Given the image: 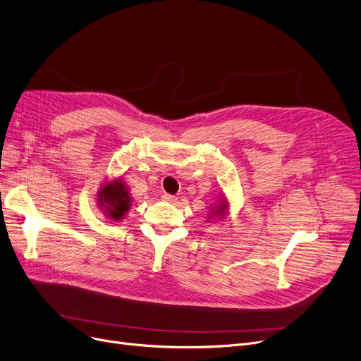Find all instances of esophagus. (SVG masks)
Here are the masks:
<instances>
[{
	"instance_id": "1",
	"label": "esophagus",
	"mask_w": 361,
	"mask_h": 361,
	"mask_svg": "<svg viewBox=\"0 0 361 361\" xmlns=\"http://www.w3.org/2000/svg\"><path fill=\"white\" fill-rule=\"evenodd\" d=\"M162 200H165V202H168V203H174L176 200H177V197L176 196H173V195H164L162 196Z\"/></svg>"
}]
</instances>
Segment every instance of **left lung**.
<instances>
[{
  "label": "left lung",
  "instance_id": "left-lung-1",
  "mask_svg": "<svg viewBox=\"0 0 361 361\" xmlns=\"http://www.w3.org/2000/svg\"><path fill=\"white\" fill-rule=\"evenodd\" d=\"M230 203H228V200H226V197H222L221 200H219V203L215 206V207H212V211H211V216H218V218H225L226 215H228L230 212Z\"/></svg>",
  "mask_w": 361,
  "mask_h": 361
}]
</instances>
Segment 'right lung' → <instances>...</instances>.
<instances>
[{
	"mask_svg": "<svg viewBox=\"0 0 361 361\" xmlns=\"http://www.w3.org/2000/svg\"><path fill=\"white\" fill-rule=\"evenodd\" d=\"M97 197L99 209L114 222H120L127 215L133 202L130 190L121 178L102 183Z\"/></svg>",
	"mask_w": 361,
	"mask_h": 361,
	"instance_id": "right-lung-1",
	"label": "right lung"
}]
</instances>
